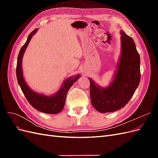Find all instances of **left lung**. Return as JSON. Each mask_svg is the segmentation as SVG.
I'll return each instance as SVG.
<instances>
[{"label":"left lung","mask_w":158,"mask_h":158,"mask_svg":"<svg viewBox=\"0 0 158 158\" xmlns=\"http://www.w3.org/2000/svg\"><path fill=\"white\" fill-rule=\"evenodd\" d=\"M122 54L114 80L107 88L95 85L90 78V99L100 113H110L125 107L140 80V60L133 39L121 31Z\"/></svg>","instance_id":"1"}]
</instances>
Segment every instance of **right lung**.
I'll return each mask as SVG.
<instances>
[{
	"mask_svg": "<svg viewBox=\"0 0 158 158\" xmlns=\"http://www.w3.org/2000/svg\"><path fill=\"white\" fill-rule=\"evenodd\" d=\"M37 28L30 33L25 44L22 47L20 52H19L16 66L17 80L23 95H25L28 102L30 103L33 108L45 113L56 114L60 113L64 108L66 94H67L69 92V89L72 86V85L74 84V82L80 78V76H76L75 77H70L68 78L65 81L63 86H62L59 92L55 95H53L52 96L50 97L33 92L27 86L24 80H23L22 75V59L23 52H24L28 44L30 43L31 38L32 37L33 35L37 31Z\"/></svg>",
	"mask_w": 158,
	"mask_h": 158,
	"instance_id": "add662e5",
	"label": "right lung"
}]
</instances>
